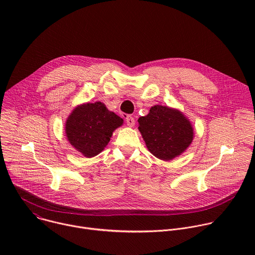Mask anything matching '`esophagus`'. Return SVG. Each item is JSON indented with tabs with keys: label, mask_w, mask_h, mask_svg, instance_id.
I'll use <instances>...</instances> for the list:
<instances>
[{
	"label": "esophagus",
	"mask_w": 255,
	"mask_h": 255,
	"mask_svg": "<svg viewBox=\"0 0 255 255\" xmlns=\"http://www.w3.org/2000/svg\"><path fill=\"white\" fill-rule=\"evenodd\" d=\"M126 123H127V125H128L129 127H133V126L135 125V120H134V118H133L132 116L128 115V116L126 117Z\"/></svg>",
	"instance_id": "1"
}]
</instances>
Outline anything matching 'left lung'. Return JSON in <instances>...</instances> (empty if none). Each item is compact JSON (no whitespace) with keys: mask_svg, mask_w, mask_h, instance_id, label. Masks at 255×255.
I'll use <instances>...</instances> for the list:
<instances>
[{"mask_svg":"<svg viewBox=\"0 0 255 255\" xmlns=\"http://www.w3.org/2000/svg\"><path fill=\"white\" fill-rule=\"evenodd\" d=\"M139 131L148 150L157 158L170 160L183 153L193 141L190 121L177 110L156 105L138 119Z\"/></svg>","mask_w":255,"mask_h":255,"instance_id":"left-lung-1","label":"left lung"}]
</instances>
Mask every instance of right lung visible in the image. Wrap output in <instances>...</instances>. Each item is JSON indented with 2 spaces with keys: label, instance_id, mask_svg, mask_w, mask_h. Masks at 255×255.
Masks as SVG:
<instances>
[{
  "label": "right lung",
  "instance_id": "1",
  "mask_svg": "<svg viewBox=\"0 0 255 255\" xmlns=\"http://www.w3.org/2000/svg\"><path fill=\"white\" fill-rule=\"evenodd\" d=\"M123 124V119L109 111L101 102L88 103L76 108L65 124L67 140L86 157L104 150L113 131Z\"/></svg>",
  "mask_w": 255,
  "mask_h": 255
}]
</instances>
